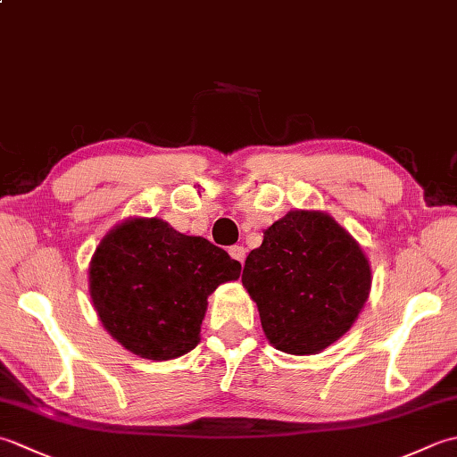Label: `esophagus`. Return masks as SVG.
I'll return each mask as SVG.
<instances>
[{
    "instance_id": "obj_1",
    "label": "esophagus",
    "mask_w": 457,
    "mask_h": 457,
    "mask_svg": "<svg viewBox=\"0 0 457 457\" xmlns=\"http://www.w3.org/2000/svg\"><path fill=\"white\" fill-rule=\"evenodd\" d=\"M229 255H231V259L239 261L241 265L245 263V247H244V245H234V247H229Z\"/></svg>"
}]
</instances>
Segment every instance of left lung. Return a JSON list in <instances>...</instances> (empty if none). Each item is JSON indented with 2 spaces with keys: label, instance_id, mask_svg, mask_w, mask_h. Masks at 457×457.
Instances as JSON below:
<instances>
[{
  "label": "left lung",
  "instance_id": "8db88e82",
  "mask_svg": "<svg viewBox=\"0 0 457 457\" xmlns=\"http://www.w3.org/2000/svg\"><path fill=\"white\" fill-rule=\"evenodd\" d=\"M241 283L277 349L312 355L353 326L371 290V267L357 241L320 210H290L263 231Z\"/></svg>",
  "mask_w": 457,
  "mask_h": 457
}]
</instances>
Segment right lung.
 <instances>
[{
	"instance_id": "right-lung-1",
	"label": "right lung",
	"mask_w": 457,
	"mask_h": 457,
	"mask_svg": "<svg viewBox=\"0 0 457 457\" xmlns=\"http://www.w3.org/2000/svg\"><path fill=\"white\" fill-rule=\"evenodd\" d=\"M239 261L161 218H129L96 247L90 296L104 328L135 355L167 361L200 342L208 296L239 278Z\"/></svg>"
}]
</instances>
